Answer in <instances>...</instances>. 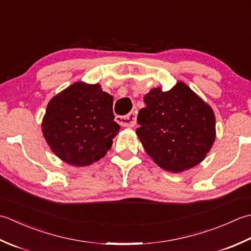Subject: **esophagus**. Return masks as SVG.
I'll return each instance as SVG.
<instances>
[{
	"instance_id": "34e87169",
	"label": "esophagus",
	"mask_w": 251,
	"mask_h": 251,
	"mask_svg": "<svg viewBox=\"0 0 251 251\" xmlns=\"http://www.w3.org/2000/svg\"><path fill=\"white\" fill-rule=\"evenodd\" d=\"M116 121L122 126H127V127L134 126L136 124V111L132 110L126 116H117Z\"/></svg>"
}]
</instances>
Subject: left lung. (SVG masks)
<instances>
[{"label": "left lung", "mask_w": 251, "mask_h": 251, "mask_svg": "<svg viewBox=\"0 0 251 251\" xmlns=\"http://www.w3.org/2000/svg\"><path fill=\"white\" fill-rule=\"evenodd\" d=\"M144 103L136 134L157 165L177 173L201 162L216 139L210 106L183 82L167 92L151 90Z\"/></svg>", "instance_id": "left-lung-1"}]
</instances>
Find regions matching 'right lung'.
Instances as JSON below:
<instances>
[{"instance_id": "add662e5", "label": "right lung", "mask_w": 251, "mask_h": 251, "mask_svg": "<svg viewBox=\"0 0 251 251\" xmlns=\"http://www.w3.org/2000/svg\"><path fill=\"white\" fill-rule=\"evenodd\" d=\"M114 99L100 84L76 82L50 100L42 132L54 154L76 167L89 166L110 150L120 130Z\"/></svg>"}]
</instances>
